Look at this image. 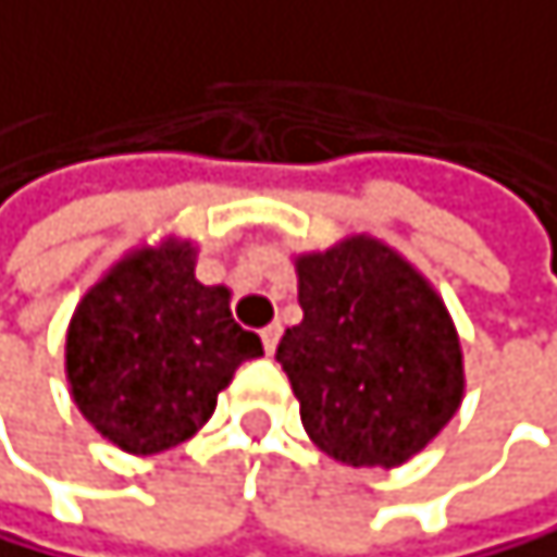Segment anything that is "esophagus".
I'll use <instances>...</instances> for the list:
<instances>
[{
    "label": "esophagus",
    "mask_w": 557,
    "mask_h": 557,
    "mask_svg": "<svg viewBox=\"0 0 557 557\" xmlns=\"http://www.w3.org/2000/svg\"><path fill=\"white\" fill-rule=\"evenodd\" d=\"M260 338H263V349L273 352V349H276V342H281V325L273 321V325H267V329L260 332Z\"/></svg>",
    "instance_id": "1"
}]
</instances>
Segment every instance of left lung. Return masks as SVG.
<instances>
[{
    "label": "left lung",
    "instance_id": "obj_1",
    "mask_svg": "<svg viewBox=\"0 0 557 557\" xmlns=\"http://www.w3.org/2000/svg\"><path fill=\"white\" fill-rule=\"evenodd\" d=\"M301 325L276 362L311 442L346 466H400L462 400L459 335L421 276L373 239L297 260Z\"/></svg>",
    "mask_w": 557,
    "mask_h": 557
}]
</instances>
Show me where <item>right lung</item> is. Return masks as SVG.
I'll list each match as a JSON object with an SVG mask.
<instances>
[{"mask_svg": "<svg viewBox=\"0 0 557 557\" xmlns=\"http://www.w3.org/2000/svg\"><path fill=\"white\" fill-rule=\"evenodd\" d=\"M256 356L260 335L236 325L225 287L195 281L187 246L129 256L91 287L67 329L77 410L136 455L191 438L232 373Z\"/></svg>", "mask_w": 557, "mask_h": 557, "instance_id": "right-lung-1", "label": "right lung"}]
</instances>
